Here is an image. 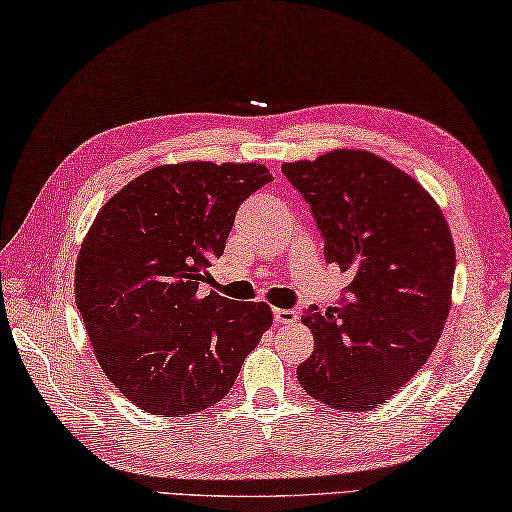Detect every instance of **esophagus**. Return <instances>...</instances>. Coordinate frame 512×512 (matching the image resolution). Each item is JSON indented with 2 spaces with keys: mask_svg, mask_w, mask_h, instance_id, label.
<instances>
[{
  "mask_svg": "<svg viewBox=\"0 0 512 512\" xmlns=\"http://www.w3.org/2000/svg\"><path fill=\"white\" fill-rule=\"evenodd\" d=\"M274 322L276 324H295V322H299V315H297V311H290V308H274Z\"/></svg>",
  "mask_w": 512,
  "mask_h": 512,
  "instance_id": "34e87169",
  "label": "esophagus"
}]
</instances>
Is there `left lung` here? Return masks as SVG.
I'll use <instances>...</instances> for the list:
<instances>
[{"instance_id": "8db88e82", "label": "left lung", "mask_w": 512, "mask_h": 512, "mask_svg": "<svg viewBox=\"0 0 512 512\" xmlns=\"http://www.w3.org/2000/svg\"><path fill=\"white\" fill-rule=\"evenodd\" d=\"M281 170L311 204L326 261L354 276L338 308L304 311L315 347L297 379L331 408H376L413 379L445 329L456 267L449 224L420 181L365 149Z\"/></svg>"}]
</instances>
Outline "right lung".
<instances>
[{"instance_id":"obj_1","label":"right lung","mask_w":512,"mask_h":512,"mask_svg":"<svg viewBox=\"0 0 512 512\" xmlns=\"http://www.w3.org/2000/svg\"><path fill=\"white\" fill-rule=\"evenodd\" d=\"M272 179L258 163L158 165L99 208L74 301L97 363L145 413L181 417L222 401L272 326L263 301L197 295L238 206Z\"/></svg>"}]
</instances>
